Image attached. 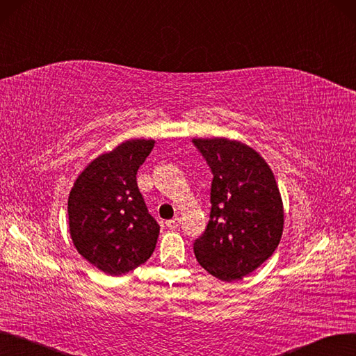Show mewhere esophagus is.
<instances>
[{
	"mask_svg": "<svg viewBox=\"0 0 356 356\" xmlns=\"http://www.w3.org/2000/svg\"><path fill=\"white\" fill-rule=\"evenodd\" d=\"M179 225H181V219L178 216H175L170 220H166V226L170 227V229H177V227H179Z\"/></svg>",
	"mask_w": 356,
	"mask_h": 356,
	"instance_id": "esophagus-1",
	"label": "esophagus"
}]
</instances>
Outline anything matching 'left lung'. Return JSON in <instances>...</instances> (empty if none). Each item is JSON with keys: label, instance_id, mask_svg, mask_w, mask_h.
I'll use <instances>...</instances> for the list:
<instances>
[{"label": "left lung", "instance_id": "8db88e82", "mask_svg": "<svg viewBox=\"0 0 356 356\" xmlns=\"http://www.w3.org/2000/svg\"><path fill=\"white\" fill-rule=\"evenodd\" d=\"M211 174L210 219L195 239L194 254L223 282L243 279L277 248L283 232V203L272 169L241 141L193 138Z\"/></svg>", "mask_w": 356, "mask_h": 356}]
</instances>
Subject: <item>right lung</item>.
<instances>
[{
  "label": "right lung",
  "instance_id": "right-lung-1",
  "mask_svg": "<svg viewBox=\"0 0 356 356\" xmlns=\"http://www.w3.org/2000/svg\"><path fill=\"white\" fill-rule=\"evenodd\" d=\"M154 140H127L92 161L68 195L70 235L79 254L111 276L143 264L161 226L137 187V170Z\"/></svg>",
  "mask_w": 356,
  "mask_h": 356
}]
</instances>
